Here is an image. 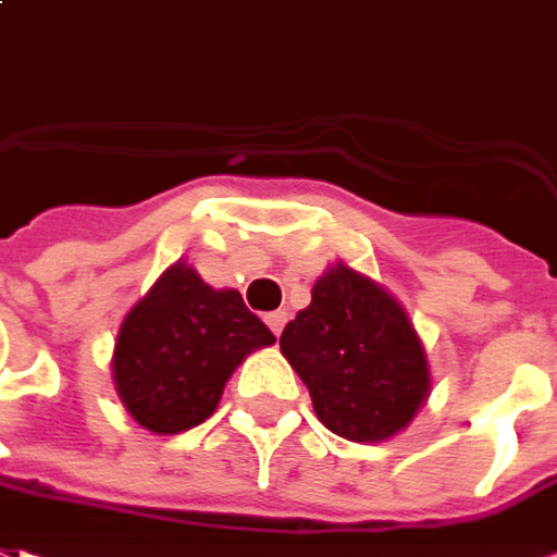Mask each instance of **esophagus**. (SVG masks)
<instances>
[{"label":"esophagus","instance_id":"esophagus-1","mask_svg":"<svg viewBox=\"0 0 557 557\" xmlns=\"http://www.w3.org/2000/svg\"><path fill=\"white\" fill-rule=\"evenodd\" d=\"M267 323H270L272 333L282 335V330H285V323H287V311H285V309L270 311V314H267Z\"/></svg>","mask_w":557,"mask_h":557}]
</instances>
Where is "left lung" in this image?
Returning <instances> with one entry per match:
<instances>
[{"label": "left lung", "instance_id": "8db88e82", "mask_svg": "<svg viewBox=\"0 0 557 557\" xmlns=\"http://www.w3.org/2000/svg\"><path fill=\"white\" fill-rule=\"evenodd\" d=\"M278 345L309 386L318 420L345 441H389L432 393L423 338L405 306L345 260L314 282Z\"/></svg>", "mask_w": 557, "mask_h": 557}]
</instances>
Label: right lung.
Listing matches in <instances>:
<instances>
[{"mask_svg": "<svg viewBox=\"0 0 557 557\" xmlns=\"http://www.w3.org/2000/svg\"><path fill=\"white\" fill-rule=\"evenodd\" d=\"M275 335L234 287H212L176 260L137 299L113 345V384L152 435H180L215 413L224 384Z\"/></svg>", "mask_w": 557, "mask_h": 557, "instance_id": "obj_1", "label": "right lung"}]
</instances>
